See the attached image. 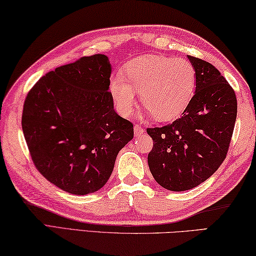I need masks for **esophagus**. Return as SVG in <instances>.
Segmentation results:
<instances>
[{
    "label": "esophagus",
    "instance_id": "esophagus-1",
    "mask_svg": "<svg viewBox=\"0 0 256 256\" xmlns=\"http://www.w3.org/2000/svg\"><path fill=\"white\" fill-rule=\"evenodd\" d=\"M134 132H136V136H141L146 131H144V128L140 126V125H136V126H134Z\"/></svg>",
    "mask_w": 256,
    "mask_h": 256
}]
</instances>
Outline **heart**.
Returning a JSON list of instances; mask_svg holds the SVG:
<instances>
[{
	"instance_id": "obj_1",
	"label": "heart",
	"mask_w": 256,
	"mask_h": 256,
	"mask_svg": "<svg viewBox=\"0 0 256 256\" xmlns=\"http://www.w3.org/2000/svg\"><path fill=\"white\" fill-rule=\"evenodd\" d=\"M196 88V69L186 59L148 54L133 59L125 67V76L116 74L110 92L118 112L132 113L140 92L142 105L158 120L178 116L192 100Z\"/></svg>"
}]
</instances>
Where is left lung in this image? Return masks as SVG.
I'll return each mask as SVG.
<instances>
[{
	"label": "left lung",
	"mask_w": 256,
	"mask_h": 256,
	"mask_svg": "<svg viewBox=\"0 0 256 256\" xmlns=\"http://www.w3.org/2000/svg\"><path fill=\"white\" fill-rule=\"evenodd\" d=\"M188 59L196 69V90L182 116L146 130L153 140L148 168L171 192L192 189L215 174L226 158L238 115L235 92L218 69L205 60Z\"/></svg>",
	"instance_id": "left-lung-1"
}]
</instances>
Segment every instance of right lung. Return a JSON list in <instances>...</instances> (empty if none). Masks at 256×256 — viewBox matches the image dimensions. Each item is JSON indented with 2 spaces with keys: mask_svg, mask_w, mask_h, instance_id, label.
I'll use <instances>...</instances> for the list:
<instances>
[{
  "mask_svg": "<svg viewBox=\"0 0 256 256\" xmlns=\"http://www.w3.org/2000/svg\"><path fill=\"white\" fill-rule=\"evenodd\" d=\"M112 66L105 54L82 57L41 77L28 92L22 131L36 168L72 194L108 182L133 124L114 110Z\"/></svg>",
  "mask_w": 256,
  "mask_h": 256,
  "instance_id": "add662e5",
  "label": "right lung"
}]
</instances>
